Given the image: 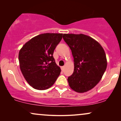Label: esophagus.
Listing matches in <instances>:
<instances>
[{"instance_id": "1", "label": "esophagus", "mask_w": 121, "mask_h": 121, "mask_svg": "<svg viewBox=\"0 0 121 121\" xmlns=\"http://www.w3.org/2000/svg\"><path fill=\"white\" fill-rule=\"evenodd\" d=\"M64 66H63V67H61V70H62V71H64Z\"/></svg>"}]
</instances>
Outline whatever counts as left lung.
Masks as SVG:
<instances>
[{
  "instance_id": "obj_1",
  "label": "left lung",
  "mask_w": 121,
  "mask_h": 121,
  "mask_svg": "<svg viewBox=\"0 0 121 121\" xmlns=\"http://www.w3.org/2000/svg\"><path fill=\"white\" fill-rule=\"evenodd\" d=\"M74 58V69L68 78L71 89L79 93L95 86L107 68L105 51L98 42L84 34H63Z\"/></svg>"
}]
</instances>
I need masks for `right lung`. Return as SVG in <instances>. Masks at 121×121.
I'll list each match as a JSON object with an SVG mask.
<instances>
[{
    "mask_svg": "<svg viewBox=\"0 0 121 121\" xmlns=\"http://www.w3.org/2000/svg\"><path fill=\"white\" fill-rule=\"evenodd\" d=\"M62 34L46 33L33 37L19 51L22 74L33 88L43 90L53 85L60 73L53 56Z\"/></svg>",
    "mask_w": 121,
    "mask_h": 121,
    "instance_id": "right-lung-1",
    "label": "right lung"
}]
</instances>
